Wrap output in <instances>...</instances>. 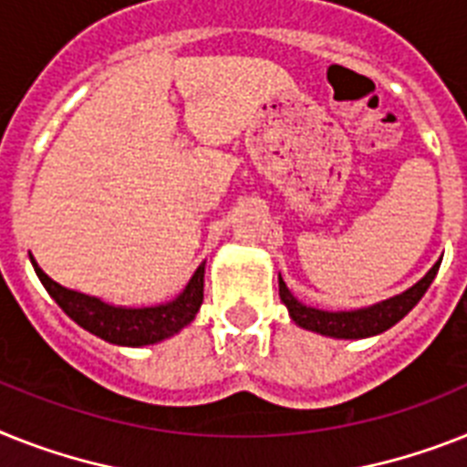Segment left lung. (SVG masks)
<instances>
[{"instance_id":"obj_1","label":"left lung","mask_w":467,"mask_h":467,"mask_svg":"<svg viewBox=\"0 0 467 467\" xmlns=\"http://www.w3.org/2000/svg\"><path fill=\"white\" fill-rule=\"evenodd\" d=\"M439 265H441V260H439L413 288H408L406 294L394 296V298L384 300V303H377V306L372 307H363V310L327 312V310H317V307L303 306V303H298V300L291 296V291H288L281 276H279V296H281V303H284V306L288 307V312H291V319H294L298 327H303V329L317 331V334H325V337H334V338L375 337V334L387 331L389 327H394L399 319H403L408 312L413 310L415 303L425 296V291L430 288L432 279L437 276Z\"/></svg>"}]
</instances>
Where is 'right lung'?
<instances>
[{
  "label": "right lung",
  "mask_w": 467,
  "mask_h": 467,
  "mask_svg": "<svg viewBox=\"0 0 467 467\" xmlns=\"http://www.w3.org/2000/svg\"><path fill=\"white\" fill-rule=\"evenodd\" d=\"M33 262L35 275L40 276L42 286L57 300V306L67 312L68 317L88 329L95 337L117 346H148L157 344L161 338L171 337L186 325H191L195 312L202 306V286H205V265L195 269L192 279L188 281L186 291L167 306L157 307H114L102 303L99 298L78 294L71 288L59 286L49 279Z\"/></svg>",
  "instance_id": "add662e5"
}]
</instances>
